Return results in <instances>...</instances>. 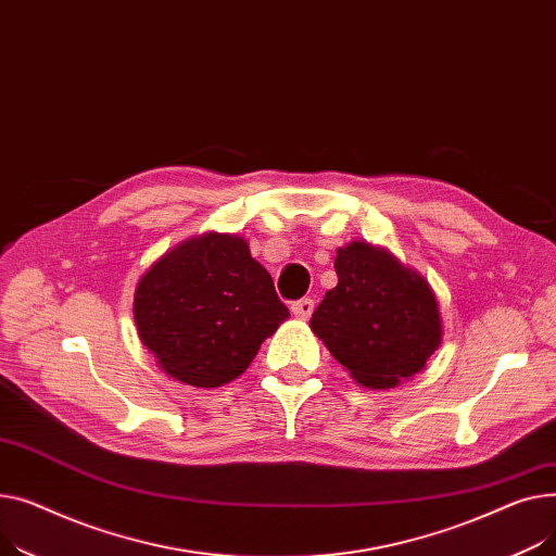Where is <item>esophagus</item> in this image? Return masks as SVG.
Returning <instances> with one entry per match:
<instances>
[{
  "mask_svg": "<svg viewBox=\"0 0 556 556\" xmlns=\"http://www.w3.org/2000/svg\"><path fill=\"white\" fill-rule=\"evenodd\" d=\"M291 312H293V316H299V318L305 320L314 312V301L312 299H301L296 303H291Z\"/></svg>",
  "mask_w": 556,
  "mask_h": 556,
  "instance_id": "esophagus-1",
  "label": "esophagus"
}]
</instances>
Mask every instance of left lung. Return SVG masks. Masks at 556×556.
I'll use <instances>...</instances> for the list:
<instances>
[{
  "label": "left lung",
  "mask_w": 556,
  "mask_h": 556,
  "mask_svg": "<svg viewBox=\"0 0 556 556\" xmlns=\"http://www.w3.org/2000/svg\"><path fill=\"white\" fill-rule=\"evenodd\" d=\"M339 282L309 328L366 388H395L419 372L442 343L435 293L417 271L368 242L337 251Z\"/></svg>",
  "instance_id": "obj_1"
}]
</instances>
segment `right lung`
Here are the masks:
<instances>
[{"mask_svg":"<svg viewBox=\"0 0 556 556\" xmlns=\"http://www.w3.org/2000/svg\"><path fill=\"white\" fill-rule=\"evenodd\" d=\"M289 309L247 240L226 233L190 238L141 276L135 320L159 368L194 388L240 377Z\"/></svg>","mask_w":556,"mask_h":556,"instance_id":"add662e5","label":"right lung"}]
</instances>
